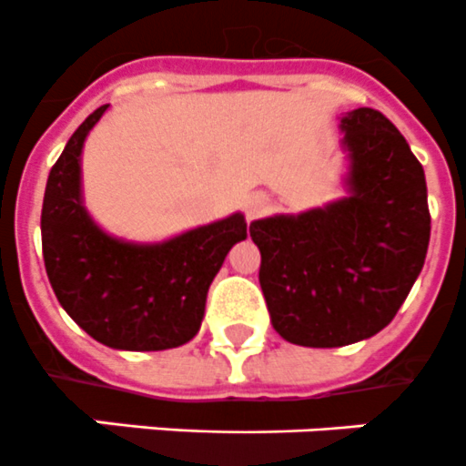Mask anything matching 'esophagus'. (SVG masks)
I'll return each mask as SVG.
<instances>
[{"label":"esophagus","mask_w":466,"mask_h":466,"mask_svg":"<svg viewBox=\"0 0 466 466\" xmlns=\"http://www.w3.org/2000/svg\"><path fill=\"white\" fill-rule=\"evenodd\" d=\"M270 196L263 194V191H256V194H251L249 198H247V205H245V212H247V219H256V217H263L268 210H270Z\"/></svg>","instance_id":"obj_1"}]
</instances>
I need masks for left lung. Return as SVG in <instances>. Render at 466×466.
<instances>
[{"mask_svg":"<svg viewBox=\"0 0 466 466\" xmlns=\"http://www.w3.org/2000/svg\"><path fill=\"white\" fill-rule=\"evenodd\" d=\"M341 131L351 196L249 226L272 328L300 347H347L383 330L430 245L425 173L398 127L379 110L356 108Z\"/></svg>","mask_w":466,"mask_h":466,"instance_id":"1","label":"left lung"}]
</instances>
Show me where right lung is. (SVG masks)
I'll list each match as a JSON object with an SVG mask.
<instances>
[{
  "instance_id": "right-lung-1",
  "label": "right lung",
  "mask_w": 466,
  "mask_h": 466,
  "mask_svg": "<svg viewBox=\"0 0 466 466\" xmlns=\"http://www.w3.org/2000/svg\"><path fill=\"white\" fill-rule=\"evenodd\" d=\"M106 108L85 119L50 168L41 210L46 272L68 317L106 347H182L198 332L208 289L230 247L247 238V221L230 215L161 245L106 236L80 198V152Z\"/></svg>"
}]
</instances>
